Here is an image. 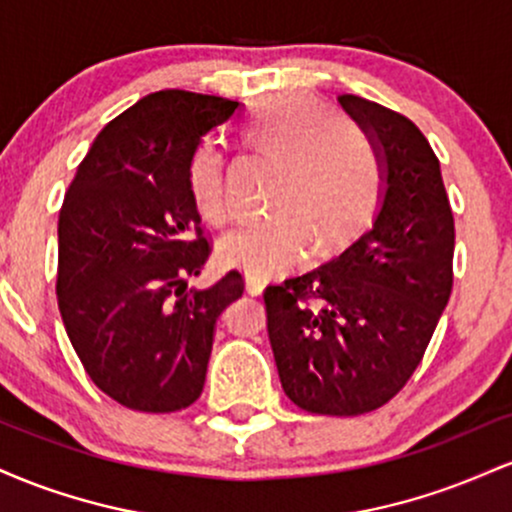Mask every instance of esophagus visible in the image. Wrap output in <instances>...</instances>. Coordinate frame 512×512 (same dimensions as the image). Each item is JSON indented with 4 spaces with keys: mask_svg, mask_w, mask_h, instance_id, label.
I'll return each mask as SVG.
<instances>
[{
    "mask_svg": "<svg viewBox=\"0 0 512 512\" xmlns=\"http://www.w3.org/2000/svg\"><path fill=\"white\" fill-rule=\"evenodd\" d=\"M245 286H248V293H252V296H260L262 289H264V279L262 276L257 274H245Z\"/></svg>",
    "mask_w": 512,
    "mask_h": 512,
    "instance_id": "1",
    "label": "esophagus"
}]
</instances>
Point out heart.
Returning a JSON list of instances; mask_svg holds the SVG:
<instances>
[{
    "mask_svg": "<svg viewBox=\"0 0 512 512\" xmlns=\"http://www.w3.org/2000/svg\"><path fill=\"white\" fill-rule=\"evenodd\" d=\"M243 137L279 161L274 214L240 221L219 240L226 264L267 276L303 260L315 243L325 255L346 243L378 207L383 175L363 134L337 120L327 103L305 93H276L252 110ZM195 207L211 221L226 219V158L216 142H202L187 163Z\"/></svg>",
    "mask_w": 512,
    "mask_h": 512,
    "instance_id": "obj_1",
    "label": "heart"
}]
</instances>
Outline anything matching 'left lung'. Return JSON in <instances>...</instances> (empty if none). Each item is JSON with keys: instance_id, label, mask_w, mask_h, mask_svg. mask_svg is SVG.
Here are the masks:
<instances>
[{"instance_id": "1", "label": "left lung", "mask_w": 512, "mask_h": 512, "mask_svg": "<svg viewBox=\"0 0 512 512\" xmlns=\"http://www.w3.org/2000/svg\"><path fill=\"white\" fill-rule=\"evenodd\" d=\"M368 134L383 199L373 226L327 264L264 289L281 387L310 414L390 402L426 354L452 291L455 219L440 163L409 117L339 96Z\"/></svg>"}]
</instances>
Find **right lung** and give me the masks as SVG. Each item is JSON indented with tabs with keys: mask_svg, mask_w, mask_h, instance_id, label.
<instances>
[{
	"mask_svg": "<svg viewBox=\"0 0 512 512\" xmlns=\"http://www.w3.org/2000/svg\"><path fill=\"white\" fill-rule=\"evenodd\" d=\"M236 101L166 88L101 129L60 209L57 303L88 378L122 407L168 414L202 395L238 269L187 291L211 255L187 163Z\"/></svg>",
	"mask_w": 512,
	"mask_h": 512,
	"instance_id": "obj_1",
	"label": "right lung"
}]
</instances>
